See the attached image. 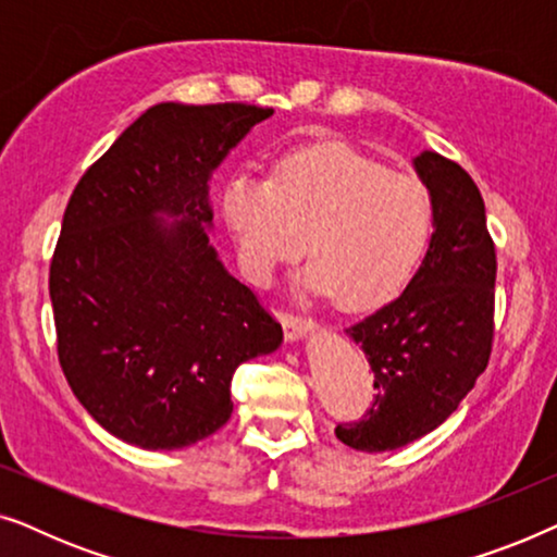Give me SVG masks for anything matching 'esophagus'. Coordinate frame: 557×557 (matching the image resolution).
I'll return each instance as SVG.
<instances>
[{"label": "esophagus", "mask_w": 557, "mask_h": 557, "mask_svg": "<svg viewBox=\"0 0 557 557\" xmlns=\"http://www.w3.org/2000/svg\"><path fill=\"white\" fill-rule=\"evenodd\" d=\"M281 324H284L286 339H292V342L307 337L309 332H314V322L301 314H281Z\"/></svg>", "instance_id": "esophagus-1"}]
</instances>
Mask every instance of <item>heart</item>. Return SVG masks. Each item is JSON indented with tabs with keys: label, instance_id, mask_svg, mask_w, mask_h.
<instances>
[{
	"label": "heart",
	"instance_id": "b5f03b06",
	"mask_svg": "<svg viewBox=\"0 0 557 557\" xmlns=\"http://www.w3.org/2000/svg\"><path fill=\"white\" fill-rule=\"evenodd\" d=\"M227 225L246 271L269 281L307 250L311 294L337 296L347 311L393 301L416 276L433 240L429 187L345 144L284 157L271 177L238 174L223 195Z\"/></svg>",
	"mask_w": 557,
	"mask_h": 557
}]
</instances>
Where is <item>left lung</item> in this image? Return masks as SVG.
Segmentation results:
<instances>
[{
    "label": "left lung",
    "mask_w": 557,
    "mask_h": 557,
    "mask_svg": "<svg viewBox=\"0 0 557 557\" xmlns=\"http://www.w3.org/2000/svg\"><path fill=\"white\" fill-rule=\"evenodd\" d=\"M436 227L421 269L398 299L347 330L375 372V403L334 433L357 451H393L438 429L486 370L494 339L497 256L484 200L459 164L421 151Z\"/></svg>",
    "instance_id": "obj_1"
}]
</instances>
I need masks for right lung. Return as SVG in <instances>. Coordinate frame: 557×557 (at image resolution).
Wrapping results in <instances>:
<instances>
[{"instance_id": "right-lung-1", "label": "right lung", "mask_w": 557, "mask_h": 557, "mask_svg": "<svg viewBox=\"0 0 557 557\" xmlns=\"http://www.w3.org/2000/svg\"><path fill=\"white\" fill-rule=\"evenodd\" d=\"M271 113L157 103L73 189L50 263L60 368L126 444L172 451L208 438L233 413L235 368L284 342L208 233L212 172Z\"/></svg>"}]
</instances>
